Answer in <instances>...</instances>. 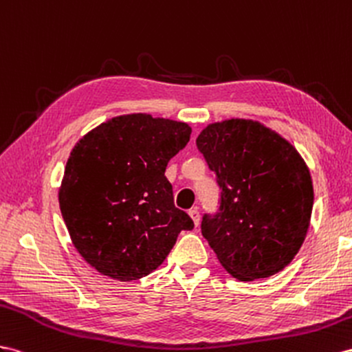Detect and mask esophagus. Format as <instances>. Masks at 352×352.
Segmentation results:
<instances>
[{"mask_svg": "<svg viewBox=\"0 0 352 352\" xmlns=\"http://www.w3.org/2000/svg\"><path fill=\"white\" fill-rule=\"evenodd\" d=\"M188 215H190V217H192V220H193V223H195V226H196V228L199 226L201 215H199V211H197V208H192V210H188Z\"/></svg>", "mask_w": 352, "mask_h": 352, "instance_id": "1", "label": "esophagus"}]
</instances>
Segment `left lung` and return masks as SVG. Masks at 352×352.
Here are the masks:
<instances>
[{"instance_id":"left-lung-1","label":"left lung","mask_w":352,"mask_h":352,"mask_svg":"<svg viewBox=\"0 0 352 352\" xmlns=\"http://www.w3.org/2000/svg\"><path fill=\"white\" fill-rule=\"evenodd\" d=\"M220 187V206L204 214L202 235L239 281L290 265L309 228L314 187L290 142L253 120L208 124L196 140Z\"/></svg>"}]
</instances>
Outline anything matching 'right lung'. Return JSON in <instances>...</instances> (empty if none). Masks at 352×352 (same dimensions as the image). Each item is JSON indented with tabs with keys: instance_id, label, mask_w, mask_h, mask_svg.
<instances>
[{
	"instance_id": "right-lung-1",
	"label": "right lung",
	"mask_w": 352,
	"mask_h": 352,
	"mask_svg": "<svg viewBox=\"0 0 352 352\" xmlns=\"http://www.w3.org/2000/svg\"><path fill=\"white\" fill-rule=\"evenodd\" d=\"M187 123L114 117L71 151L59 206L71 241L99 274L132 281L164 263L193 220L174 205L168 162L190 140Z\"/></svg>"
}]
</instances>
